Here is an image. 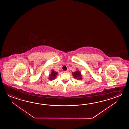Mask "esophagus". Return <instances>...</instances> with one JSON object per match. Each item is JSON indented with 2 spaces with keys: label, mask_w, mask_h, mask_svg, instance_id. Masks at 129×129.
Returning a JSON list of instances; mask_svg holds the SVG:
<instances>
[{
  "label": "esophagus",
  "mask_w": 129,
  "mask_h": 129,
  "mask_svg": "<svg viewBox=\"0 0 129 129\" xmlns=\"http://www.w3.org/2000/svg\"><path fill=\"white\" fill-rule=\"evenodd\" d=\"M63 72H64V73H68V71H64Z\"/></svg>",
  "instance_id": "1"
}]
</instances>
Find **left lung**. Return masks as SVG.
Segmentation results:
<instances>
[{
    "mask_svg": "<svg viewBox=\"0 0 129 129\" xmlns=\"http://www.w3.org/2000/svg\"><path fill=\"white\" fill-rule=\"evenodd\" d=\"M72 75L74 78H77V79H82V78L81 73L79 71H76L74 72H72Z\"/></svg>",
    "mask_w": 129,
    "mask_h": 129,
    "instance_id": "left-lung-1",
    "label": "left lung"
}]
</instances>
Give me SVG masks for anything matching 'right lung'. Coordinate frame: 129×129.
<instances>
[{"instance_id":"right-lung-1","label":"right lung","mask_w":129,"mask_h":129,"mask_svg":"<svg viewBox=\"0 0 129 129\" xmlns=\"http://www.w3.org/2000/svg\"><path fill=\"white\" fill-rule=\"evenodd\" d=\"M57 74H58L57 72H55V71H52L51 74L50 76L49 79L50 80H52V79H54L55 77H56V75H57Z\"/></svg>"}]
</instances>
